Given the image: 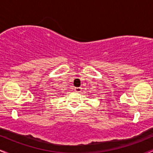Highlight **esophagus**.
Returning a JSON list of instances; mask_svg holds the SVG:
<instances>
[{
  "label": "esophagus",
  "mask_w": 153,
  "mask_h": 153,
  "mask_svg": "<svg viewBox=\"0 0 153 153\" xmlns=\"http://www.w3.org/2000/svg\"><path fill=\"white\" fill-rule=\"evenodd\" d=\"M74 90H75V91H76V92L79 93V92H80V91H81L82 88H80V87H75Z\"/></svg>",
  "instance_id": "1"
}]
</instances>
